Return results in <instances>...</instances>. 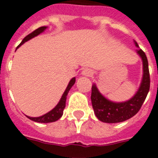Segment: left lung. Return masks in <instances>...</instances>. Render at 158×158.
Instances as JSON below:
<instances>
[{
	"label": "left lung",
	"instance_id": "left-lung-1",
	"mask_svg": "<svg viewBox=\"0 0 158 158\" xmlns=\"http://www.w3.org/2000/svg\"><path fill=\"white\" fill-rule=\"evenodd\" d=\"M45 29H46V27L43 26V27H40V28H39V29H35V31H33L32 33H30L29 35H28L26 37L23 38L22 42L18 45V47L16 48V50L19 48V47H20L23 43H25L26 41H28V40H29L30 39H32V38H34V37H35V36H37L38 35H40V34L43 32ZM74 83H75V78H72V79H70L69 85H68L67 88H66L65 91H64V93L62 94L60 102H59L58 104H57V105H56L53 109L51 110L50 112H48L47 113H45V114H44V115H42V116L40 117L33 118V117L27 116V118H29V119H31V120L35 121V122L45 123L55 122V121H56V120H58V119L62 116L63 109H64V107H65L66 106V96H67V95H68L69 89H71V88H72V86L74 85Z\"/></svg>",
	"mask_w": 158,
	"mask_h": 158
}]
</instances>
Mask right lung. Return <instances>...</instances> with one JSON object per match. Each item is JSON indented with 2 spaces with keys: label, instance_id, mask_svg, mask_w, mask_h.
<instances>
[{
  "label": "right lung",
  "instance_id": "1",
  "mask_svg": "<svg viewBox=\"0 0 158 158\" xmlns=\"http://www.w3.org/2000/svg\"><path fill=\"white\" fill-rule=\"evenodd\" d=\"M136 46L138 45L136 43ZM143 61V79L138 91L132 99L121 103L112 102L103 97L95 85L91 88V102L96 113L100 121L108 123L123 122L135 116L139 112L146 99L150 89V73L148 61L142 50L137 51Z\"/></svg>",
  "mask_w": 158,
  "mask_h": 158
}]
</instances>
